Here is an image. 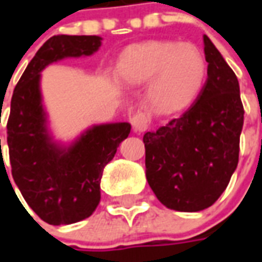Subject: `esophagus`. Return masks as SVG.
<instances>
[{"label": "esophagus", "mask_w": 262, "mask_h": 262, "mask_svg": "<svg viewBox=\"0 0 262 262\" xmlns=\"http://www.w3.org/2000/svg\"><path fill=\"white\" fill-rule=\"evenodd\" d=\"M130 123L135 132H144L149 125V117L143 111H137L130 117Z\"/></svg>", "instance_id": "obj_1"}]
</instances>
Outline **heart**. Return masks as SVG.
Instances as JSON below:
<instances>
[{
  "label": "heart",
  "mask_w": 262,
  "mask_h": 262,
  "mask_svg": "<svg viewBox=\"0 0 262 262\" xmlns=\"http://www.w3.org/2000/svg\"><path fill=\"white\" fill-rule=\"evenodd\" d=\"M125 84L149 83L148 102L159 113H174L190 104L207 76L203 54L191 45L148 42L127 49L118 61Z\"/></svg>",
  "instance_id": "b5f03b06"
}]
</instances>
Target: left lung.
Returning a JSON list of instances; mask_svg holds the SVG:
<instances>
[{"label":"left lung","mask_w":262,"mask_h":262,"mask_svg":"<svg viewBox=\"0 0 262 262\" xmlns=\"http://www.w3.org/2000/svg\"><path fill=\"white\" fill-rule=\"evenodd\" d=\"M208 79L178 118L147 132L145 175L164 207L199 212L226 190L239 158L244 104L235 73L204 35Z\"/></svg>","instance_id":"left-lung-1"}]
</instances>
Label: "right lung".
I'll return each mask as SVG.
<instances>
[{
	"label": "right lung",
	"mask_w": 262,
	"mask_h": 262,
	"mask_svg": "<svg viewBox=\"0 0 262 262\" xmlns=\"http://www.w3.org/2000/svg\"><path fill=\"white\" fill-rule=\"evenodd\" d=\"M100 43L102 38L95 35L50 38L31 59L10 100L6 141L12 177L28 207L53 226L76 223L94 213L103 168L130 133L127 122L98 125L69 148L58 147L47 133L40 72L58 59L91 55Z\"/></svg>",
	"instance_id": "obj_1"
}]
</instances>
